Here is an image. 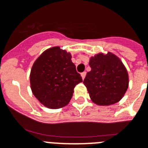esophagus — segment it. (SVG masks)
<instances>
[{
	"label": "esophagus",
	"instance_id": "34e87169",
	"mask_svg": "<svg viewBox=\"0 0 148 148\" xmlns=\"http://www.w3.org/2000/svg\"><path fill=\"white\" fill-rule=\"evenodd\" d=\"M81 77H82V79L84 80L85 78V77H86V72H83V73H81Z\"/></svg>",
	"mask_w": 148,
	"mask_h": 148
}]
</instances>
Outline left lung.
<instances>
[{"instance_id": "left-lung-1", "label": "left lung", "mask_w": 148, "mask_h": 148, "mask_svg": "<svg viewBox=\"0 0 148 148\" xmlns=\"http://www.w3.org/2000/svg\"><path fill=\"white\" fill-rule=\"evenodd\" d=\"M91 71L84 80L91 100L99 106L118 103L128 87V74L119 58L111 52L90 58Z\"/></svg>"}]
</instances>
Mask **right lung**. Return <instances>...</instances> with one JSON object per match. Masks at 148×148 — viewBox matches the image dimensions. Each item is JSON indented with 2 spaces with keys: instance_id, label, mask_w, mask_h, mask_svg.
<instances>
[{
  "instance_id": "obj_1",
  "label": "right lung",
  "mask_w": 148,
  "mask_h": 148,
  "mask_svg": "<svg viewBox=\"0 0 148 148\" xmlns=\"http://www.w3.org/2000/svg\"><path fill=\"white\" fill-rule=\"evenodd\" d=\"M29 78L33 95L49 109L68 105L75 86L83 81L71 55L58 46L47 49L36 60Z\"/></svg>"
}]
</instances>
